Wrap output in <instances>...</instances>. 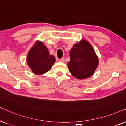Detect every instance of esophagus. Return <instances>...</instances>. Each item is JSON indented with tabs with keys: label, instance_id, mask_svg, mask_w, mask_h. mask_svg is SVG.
Wrapping results in <instances>:
<instances>
[{
	"label": "esophagus",
	"instance_id": "1",
	"mask_svg": "<svg viewBox=\"0 0 126 126\" xmlns=\"http://www.w3.org/2000/svg\"><path fill=\"white\" fill-rule=\"evenodd\" d=\"M59 62H60V63H64V58L60 59H59Z\"/></svg>",
	"mask_w": 126,
	"mask_h": 126
}]
</instances>
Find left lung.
I'll use <instances>...</instances> for the list:
<instances>
[{"label": "left lung", "instance_id": "1", "mask_svg": "<svg viewBox=\"0 0 126 126\" xmlns=\"http://www.w3.org/2000/svg\"><path fill=\"white\" fill-rule=\"evenodd\" d=\"M68 70L75 78L84 79L94 74L99 60L89 42L82 39L75 44L70 52Z\"/></svg>", "mask_w": 126, "mask_h": 126}]
</instances>
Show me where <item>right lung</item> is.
Segmentation results:
<instances>
[{
    "label": "right lung",
    "instance_id": "1",
    "mask_svg": "<svg viewBox=\"0 0 126 126\" xmlns=\"http://www.w3.org/2000/svg\"><path fill=\"white\" fill-rule=\"evenodd\" d=\"M27 64L34 74L43 75L51 70L55 58L43 42L36 41L27 55Z\"/></svg>",
    "mask_w": 126,
    "mask_h": 126
}]
</instances>
